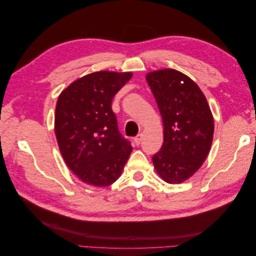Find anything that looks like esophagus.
I'll use <instances>...</instances> for the list:
<instances>
[{"label": "esophagus", "instance_id": "obj_1", "mask_svg": "<svg viewBox=\"0 0 256 256\" xmlns=\"http://www.w3.org/2000/svg\"><path fill=\"white\" fill-rule=\"evenodd\" d=\"M142 138H143V134H138L136 138H134V143H136V145H140L141 144V142H142Z\"/></svg>", "mask_w": 256, "mask_h": 256}]
</instances>
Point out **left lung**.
<instances>
[{
	"instance_id": "1",
	"label": "left lung",
	"mask_w": 256,
	"mask_h": 256,
	"mask_svg": "<svg viewBox=\"0 0 256 256\" xmlns=\"http://www.w3.org/2000/svg\"><path fill=\"white\" fill-rule=\"evenodd\" d=\"M146 80L164 127V144L152 156L154 166L166 182H182L198 171L210 150V109L198 85L174 69L150 72Z\"/></svg>"
}]
</instances>
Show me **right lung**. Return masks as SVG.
<instances>
[{"mask_svg": "<svg viewBox=\"0 0 256 256\" xmlns=\"http://www.w3.org/2000/svg\"><path fill=\"white\" fill-rule=\"evenodd\" d=\"M131 76V72H92L72 83L58 99L54 128L60 150L85 184H113L132 152L112 111L113 97Z\"/></svg>", "mask_w": 256, "mask_h": 256, "instance_id": "obj_1", "label": "right lung"}]
</instances>
